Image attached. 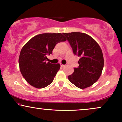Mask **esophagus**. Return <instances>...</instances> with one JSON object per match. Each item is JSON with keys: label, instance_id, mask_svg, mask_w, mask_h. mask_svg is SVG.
<instances>
[{"label": "esophagus", "instance_id": "esophagus-1", "mask_svg": "<svg viewBox=\"0 0 122 122\" xmlns=\"http://www.w3.org/2000/svg\"><path fill=\"white\" fill-rule=\"evenodd\" d=\"M60 66H61V67H64V66H65V65H63V64H60Z\"/></svg>", "mask_w": 122, "mask_h": 122}]
</instances>
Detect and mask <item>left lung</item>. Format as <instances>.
Segmentation results:
<instances>
[{
  "label": "left lung",
  "mask_w": 122,
  "mask_h": 122,
  "mask_svg": "<svg viewBox=\"0 0 122 122\" xmlns=\"http://www.w3.org/2000/svg\"><path fill=\"white\" fill-rule=\"evenodd\" d=\"M72 47L75 55L80 57L78 68L68 76L69 81L77 87L84 89L95 83L101 75L104 58L102 49L91 37L80 32L63 33Z\"/></svg>",
  "instance_id": "obj_1"
}]
</instances>
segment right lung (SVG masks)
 <instances>
[{"label":"right lung","mask_w":122,"mask_h":122,"mask_svg":"<svg viewBox=\"0 0 122 122\" xmlns=\"http://www.w3.org/2000/svg\"><path fill=\"white\" fill-rule=\"evenodd\" d=\"M66 41L61 33H43L32 38L23 46L19 57L21 73L28 83L43 88L53 82L59 71V64L46 62L57 43Z\"/></svg>","instance_id":"add662e5"}]
</instances>
